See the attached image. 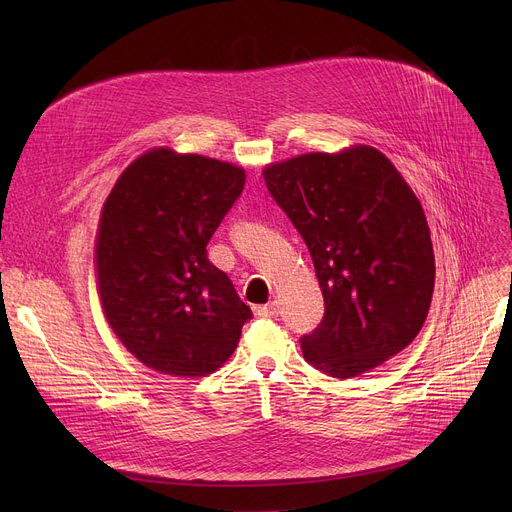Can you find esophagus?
Segmentation results:
<instances>
[{
	"label": "esophagus",
	"mask_w": 512,
	"mask_h": 512,
	"mask_svg": "<svg viewBox=\"0 0 512 512\" xmlns=\"http://www.w3.org/2000/svg\"><path fill=\"white\" fill-rule=\"evenodd\" d=\"M279 314H281V310H279V304H277V302H271V304H267V306L257 308V316H261V318H277Z\"/></svg>",
	"instance_id": "obj_1"
}]
</instances>
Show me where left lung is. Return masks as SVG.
<instances>
[{
    "instance_id": "1",
    "label": "left lung",
    "mask_w": 512,
    "mask_h": 512,
    "mask_svg": "<svg viewBox=\"0 0 512 512\" xmlns=\"http://www.w3.org/2000/svg\"><path fill=\"white\" fill-rule=\"evenodd\" d=\"M302 235L324 296V318L300 338L314 369L350 379L419 334L435 261L423 208L375 148L306 154L263 172Z\"/></svg>"
}]
</instances>
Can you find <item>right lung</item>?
Returning <instances> with one entry per match:
<instances>
[{"label":"right lung","mask_w":512,"mask_h":512,"mask_svg":"<svg viewBox=\"0 0 512 512\" xmlns=\"http://www.w3.org/2000/svg\"><path fill=\"white\" fill-rule=\"evenodd\" d=\"M245 186L233 164L152 150L111 190L97 277L109 326L145 367L204 377L235 352L253 318L206 245Z\"/></svg>","instance_id":"1"}]
</instances>
